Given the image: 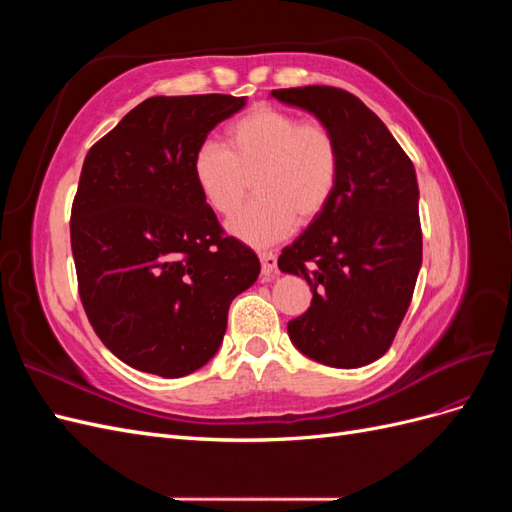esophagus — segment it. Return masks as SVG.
Wrapping results in <instances>:
<instances>
[{"mask_svg":"<svg viewBox=\"0 0 512 512\" xmlns=\"http://www.w3.org/2000/svg\"><path fill=\"white\" fill-rule=\"evenodd\" d=\"M260 262H262V275H271L277 267V258L273 252H260L258 254Z\"/></svg>","mask_w":512,"mask_h":512,"instance_id":"34e87169","label":"esophagus"}]
</instances>
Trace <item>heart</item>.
<instances>
[{
	"instance_id": "heart-1",
	"label": "heart",
	"mask_w": 512,
	"mask_h": 512,
	"mask_svg": "<svg viewBox=\"0 0 512 512\" xmlns=\"http://www.w3.org/2000/svg\"><path fill=\"white\" fill-rule=\"evenodd\" d=\"M226 145L200 143L192 177L205 203L220 215L235 213L250 192L258 198L228 222L239 241L265 247L297 224L324 213L342 175V151L324 121L301 119L273 106H254L230 123Z\"/></svg>"
}]
</instances>
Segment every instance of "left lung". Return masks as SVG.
<instances>
[{"mask_svg": "<svg viewBox=\"0 0 512 512\" xmlns=\"http://www.w3.org/2000/svg\"><path fill=\"white\" fill-rule=\"evenodd\" d=\"M335 132L342 175L320 218L282 250L277 267L303 275L312 305L288 322L292 344L318 363L361 367L391 348L423 260L414 164L380 117L350 91L273 89Z\"/></svg>", "mask_w": 512, "mask_h": 512, "instance_id": "left-lung-1", "label": "left lung"}]
</instances>
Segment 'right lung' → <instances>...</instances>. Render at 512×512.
Segmentation results:
<instances>
[{
	"mask_svg": "<svg viewBox=\"0 0 512 512\" xmlns=\"http://www.w3.org/2000/svg\"><path fill=\"white\" fill-rule=\"evenodd\" d=\"M245 98H147L89 149L70 218L85 314L126 365L188 376L218 352L228 307L260 273L226 237L192 177V156Z\"/></svg>",
	"mask_w": 512,
	"mask_h": 512,
	"instance_id": "1",
	"label": "right lung"
}]
</instances>
